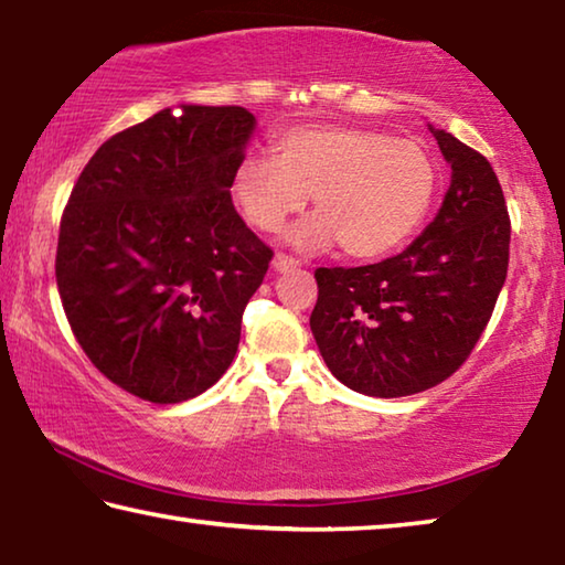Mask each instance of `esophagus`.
<instances>
[{
    "label": "esophagus",
    "mask_w": 565,
    "mask_h": 565,
    "mask_svg": "<svg viewBox=\"0 0 565 565\" xmlns=\"http://www.w3.org/2000/svg\"><path fill=\"white\" fill-rule=\"evenodd\" d=\"M301 262L294 259L289 254H276L274 256V269L276 271H289V269H299Z\"/></svg>",
    "instance_id": "34e87169"
}]
</instances>
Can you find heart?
I'll return each mask as SVG.
<instances>
[{"mask_svg": "<svg viewBox=\"0 0 565 565\" xmlns=\"http://www.w3.org/2000/svg\"><path fill=\"white\" fill-rule=\"evenodd\" d=\"M436 164L411 139L361 127H303L276 141L271 157L242 161L234 194L246 222L281 232L313 196L319 216L299 224V248H341L371 259L416 232L436 194Z\"/></svg>", "mask_w": 565, "mask_h": 565, "instance_id": "b5f03b06", "label": "heart"}]
</instances>
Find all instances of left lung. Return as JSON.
Here are the masks:
<instances>
[{
  "label": "left lung",
  "mask_w": 565,
  "mask_h": 565,
  "mask_svg": "<svg viewBox=\"0 0 565 565\" xmlns=\"http://www.w3.org/2000/svg\"><path fill=\"white\" fill-rule=\"evenodd\" d=\"M451 186L426 232L379 264L317 269L311 331L333 376L376 398L411 396L463 366L509 274L511 218L483 154L434 131Z\"/></svg>",
  "instance_id": "1"
}]
</instances>
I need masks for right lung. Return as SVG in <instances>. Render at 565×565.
<instances>
[{
    "instance_id": "right-lung-1",
    "label": "right lung",
    "mask_w": 565,
    "mask_h": 565,
    "mask_svg": "<svg viewBox=\"0 0 565 565\" xmlns=\"http://www.w3.org/2000/svg\"><path fill=\"white\" fill-rule=\"evenodd\" d=\"M254 131L244 107L164 109L104 141L64 206L56 286L111 384L179 404L232 366L274 259L232 204Z\"/></svg>"
}]
</instances>
